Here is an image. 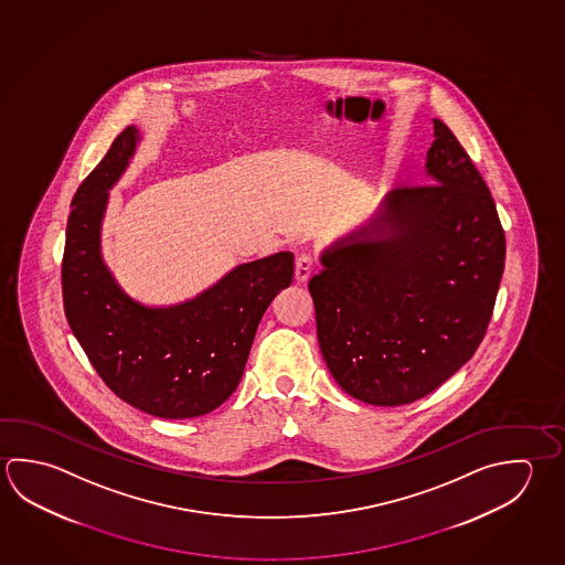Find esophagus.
I'll return each mask as SVG.
<instances>
[{
    "label": "esophagus",
    "mask_w": 565,
    "mask_h": 565,
    "mask_svg": "<svg viewBox=\"0 0 565 565\" xmlns=\"http://www.w3.org/2000/svg\"><path fill=\"white\" fill-rule=\"evenodd\" d=\"M313 258L311 256H307V254H303V256H299V258L296 259V281L297 284H306L307 279H309V276H311V271H313Z\"/></svg>",
    "instance_id": "obj_1"
}]
</instances>
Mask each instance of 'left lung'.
Returning a JSON list of instances; mask_svg holds the SVG:
<instances>
[{
  "label": "left lung",
  "mask_w": 565,
  "mask_h": 565,
  "mask_svg": "<svg viewBox=\"0 0 565 565\" xmlns=\"http://www.w3.org/2000/svg\"><path fill=\"white\" fill-rule=\"evenodd\" d=\"M433 125L430 184L388 192L309 279L327 369L366 405L415 403L455 375L484 339L504 271L490 190L452 130Z\"/></svg>",
  "instance_id": "obj_1"
}]
</instances>
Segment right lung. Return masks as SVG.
I'll return each mask as SVG.
<instances>
[{"label": "right lung", "mask_w": 565, "mask_h": 565, "mask_svg": "<svg viewBox=\"0 0 565 565\" xmlns=\"http://www.w3.org/2000/svg\"><path fill=\"white\" fill-rule=\"evenodd\" d=\"M140 142L132 125L83 180L67 220L63 306L73 335L105 385L159 418L218 408L239 385L259 319L294 278V254L278 252L230 269L174 306H145L119 286L100 252L109 190Z\"/></svg>", "instance_id": "right-lung-1"}]
</instances>
